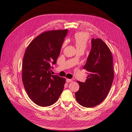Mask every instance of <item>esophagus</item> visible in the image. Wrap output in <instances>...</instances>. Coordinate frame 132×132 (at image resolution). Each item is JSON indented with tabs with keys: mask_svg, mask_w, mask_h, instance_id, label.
Returning a JSON list of instances; mask_svg holds the SVG:
<instances>
[{
	"mask_svg": "<svg viewBox=\"0 0 132 132\" xmlns=\"http://www.w3.org/2000/svg\"><path fill=\"white\" fill-rule=\"evenodd\" d=\"M66 81L67 82H70L72 81V79H67Z\"/></svg>",
	"mask_w": 132,
	"mask_h": 132,
	"instance_id": "34e87169",
	"label": "esophagus"
}]
</instances>
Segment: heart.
I'll return each mask as SVG.
<instances>
[{"instance_id":"b5f03b06","label":"heart","mask_w":132,"mask_h":132,"mask_svg":"<svg viewBox=\"0 0 132 132\" xmlns=\"http://www.w3.org/2000/svg\"><path fill=\"white\" fill-rule=\"evenodd\" d=\"M87 40H88V36L85 33L83 32H78L75 34L74 37V42L75 44V46L77 47V48H85ZM67 43V41H65L64 42L62 48L64 47Z\"/></svg>"}]
</instances>
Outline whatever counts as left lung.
I'll return each mask as SVG.
<instances>
[{
  "label": "left lung",
  "mask_w": 132,
  "mask_h": 132,
  "mask_svg": "<svg viewBox=\"0 0 132 132\" xmlns=\"http://www.w3.org/2000/svg\"><path fill=\"white\" fill-rule=\"evenodd\" d=\"M84 69L89 75L85 82L78 81L80 88L75 93V98L83 107H95L107 97L114 78L112 55L100 38H92L91 51Z\"/></svg>",
  "instance_id": "8db88e82"
}]
</instances>
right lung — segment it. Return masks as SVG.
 <instances>
[{
  "label": "right lung",
  "mask_w": 132,
  "mask_h": 132,
  "mask_svg": "<svg viewBox=\"0 0 132 132\" xmlns=\"http://www.w3.org/2000/svg\"><path fill=\"white\" fill-rule=\"evenodd\" d=\"M68 30L46 31L28 46L22 61V80L26 93L36 104L47 107L61 95L65 79L52 75Z\"/></svg>",
  "instance_id": "right-lung-1"
}]
</instances>
